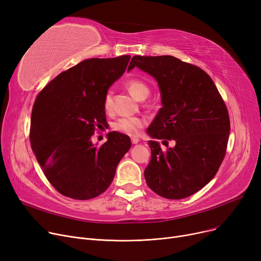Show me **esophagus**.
Returning <instances> with one entry per match:
<instances>
[{"instance_id": "1", "label": "esophagus", "mask_w": 261, "mask_h": 261, "mask_svg": "<svg viewBox=\"0 0 261 261\" xmlns=\"http://www.w3.org/2000/svg\"><path fill=\"white\" fill-rule=\"evenodd\" d=\"M131 142H132L133 145H136V144H139L140 140H139L138 138H132V139H131Z\"/></svg>"}]
</instances>
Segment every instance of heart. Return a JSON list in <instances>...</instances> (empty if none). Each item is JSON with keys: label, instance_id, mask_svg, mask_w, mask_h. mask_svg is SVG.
<instances>
[{"label": "heart", "instance_id": "obj_1", "mask_svg": "<svg viewBox=\"0 0 261 261\" xmlns=\"http://www.w3.org/2000/svg\"><path fill=\"white\" fill-rule=\"evenodd\" d=\"M126 87L135 98L144 100L148 97L150 89L145 81L132 78L126 82ZM103 109L107 112H111L113 109V94L111 91H107L103 96ZM147 120L144 117L139 116H123L117 118L113 123V130L120 132L122 134L136 136L140 131L146 126Z\"/></svg>", "mask_w": 261, "mask_h": 261}]
</instances>
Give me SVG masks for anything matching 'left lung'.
Listing matches in <instances>:
<instances>
[{
  "label": "left lung",
  "mask_w": 261,
  "mask_h": 261,
  "mask_svg": "<svg viewBox=\"0 0 261 261\" xmlns=\"http://www.w3.org/2000/svg\"><path fill=\"white\" fill-rule=\"evenodd\" d=\"M134 66L153 76L161 91L163 107L148 134L165 146L175 143L164 151L149 141L147 185L166 199L190 197L213 179L225 156L230 123L224 100L207 73L175 57L134 56L128 70Z\"/></svg>",
  "instance_id": "1"
}]
</instances>
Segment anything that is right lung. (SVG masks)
Listing matches in <instances>:
<instances>
[{
  "label": "right lung",
  "mask_w": 261,
  "mask_h": 261,
  "mask_svg": "<svg viewBox=\"0 0 261 261\" xmlns=\"http://www.w3.org/2000/svg\"><path fill=\"white\" fill-rule=\"evenodd\" d=\"M131 56L92 58L60 73L35 100L30 140L46 179L75 200L98 197L111 185L129 136L110 132L100 147L91 142L107 123L103 96L126 71Z\"/></svg>",
  "instance_id": "right-lung-1"
}]
</instances>
